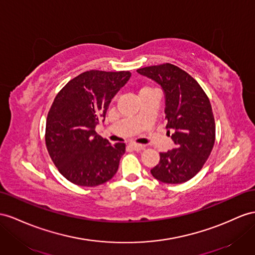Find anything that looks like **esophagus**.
Masks as SVG:
<instances>
[{
  "label": "esophagus",
  "instance_id": "1",
  "mask_svg": "<svg viewBox=\"0 0 255 255\" xmlns=\"http://www.w3.org/2000/svg\"><path fill=\"white\" fill-rule=\"evenodd\" d=\"M129 147H131L133 151H142V149H144L145 145H142V144H138V143H129Z\"/></svg>",
  "mask_w": 255,
  "mask_h": 255
}]
</instances>
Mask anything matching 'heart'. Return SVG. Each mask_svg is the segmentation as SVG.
<instances>
[{
	"instance_id": "obj_1",
	"label": "heart",
	"mask_w": 255,
	"mask_h": 255,
	"mask_svg": "<svg viewBox=\"0 0 255 255\" xmlns=\"http://www.w3.org/2000/svg\"><path fill=\"white\" fill-rule=\"evenodd\" d=\"M151 90H154V89L151 88V87H143V88H141V90H140V94L146 93V91H151Z\"/></svg>"
}]
</instances>
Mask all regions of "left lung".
Wrapping results in <instances>:
<instances>
[{"label":"left lung","mask_w":255,"mask_h":255,"mask_svg":"<svg viewBox=\"0 0 255 255\" xmlns=\"http://www.w3.org/2000/svg\"><path fill=\"white\" fill-rule=\"evenodd\" d=\"M152 78L165 93V120L175 148L160 153L151 173L168 184L191 180L205 165L215 140V123L209 98L197 81L171 63L136 70Z\"/></svg>","instance_id":"left-lung-1"}]
</instances>
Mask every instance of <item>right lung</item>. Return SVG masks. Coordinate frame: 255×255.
<instances>
[{"label":"right lung","mask_w":255,"mask_h":255,"mask_svg":"<svg viewBox=\"0 0 255 255\" xmlns=\"http://www.w3.org/2000/svg\"><path fill=\"white\" fill-rule=\"evenodd\" d=\"M130 76L129 71H86L56 96L47 115L45 142L55 166L72 183L100 185L119 169L125 143L111 144L95 128Z\"/></svg>","instance_id":"right-lung-1"}]
</instances>
